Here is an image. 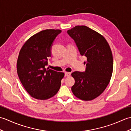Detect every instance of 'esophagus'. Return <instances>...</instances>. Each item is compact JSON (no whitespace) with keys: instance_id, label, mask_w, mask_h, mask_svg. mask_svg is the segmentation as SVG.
<instances>
[{"instance_id":"34e87169","label":"esophagus","mask_w":131,"mask_h":131,"mask_svg":"<svg viewBox=\"0 0 131 131\" xmlns=\"http://www.w3.org/2000/svg\"><path fill=\"white\" fill-rule=\"evenodd\" d=\"M70 75H71V73H70V72H65V77H69Z\"/></svg>"}]
</instances>
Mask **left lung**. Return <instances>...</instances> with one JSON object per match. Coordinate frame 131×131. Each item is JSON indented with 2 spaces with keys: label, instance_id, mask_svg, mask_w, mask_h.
<instances>
[{
  "label": "left lung",
  "instance_id": "1",
  "mask_svg": "<svg viewBox=\"0 0 131 131\" xmlns=\"http://www.w3.org/2000/svg\"><path fill=\"white\" fill-rule=\"evenodd\" d=\"M80 54L87 57L85 72L74 71L71 91L77 98L91 101L99 96L110 82L113 70L112 50L102 35L86 26L68 30Z\"/></svg>",
  "mask_w": 131,
  "mask_h": 131
}]
</instances>
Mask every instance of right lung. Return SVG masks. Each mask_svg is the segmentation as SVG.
Here are the masks:
<instances>
[{"label":"right lung","instance_id":"right-lung-1","mask_svg":"<svg viewBox=\"0 0 131 131\" xmlns=\"http://www.w3.org/2000/svg\"><path fill=\"white\" fill-rule=\"evenodd\" d=\"M61 30L47 29L32 35L19 51L17 70L24 87L31 97L38 100L51 98L59 91L64 73L48 68L51 47Z\"/></svg>","mask_w":131,"mask_h":131}]
</instances>
